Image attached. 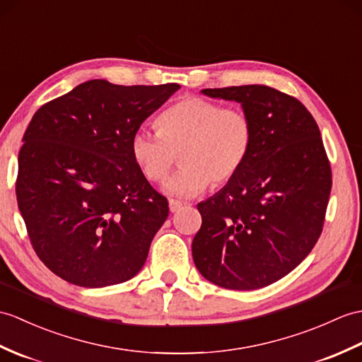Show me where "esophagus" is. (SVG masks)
<instances>
[{"instance_id": "esophagus-1", "label": "esophagus", "mask_w": 362, "mask_h": 362, "mask_svg": "<svg viewBox=\"0 0 362 362\" xmlns=\"http://www.w3.org/2000/svg\"><path fill=\"white\" fill-rule=\"evenodd\" d=\"M182 202L180 200H175V199H171L170 200V211L171 213H177L179 211V209L182 208Z\"/></svg>"}]
</instances>
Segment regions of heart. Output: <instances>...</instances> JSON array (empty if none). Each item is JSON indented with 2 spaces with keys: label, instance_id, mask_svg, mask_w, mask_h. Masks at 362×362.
I'll return each instance as SVG.
<instances>
[{
  "label": "heart",
  "instance_id": "obj_1",
  "mask_svg": "<svg viewBox=\"0 0 362 362\" xmlns=\"http://www.w3.org/2000/svg\"><path fill=\"white\" fill-rule=\"evenodd\" d=\"M157 132L137 131L131 137V156L141 174L160 182L179 153L183 165L163 183L166 194L189 199L208 185L230 182L245 163L253 143V126L238 107L202 97H187L166 107L156 120Z\"/></svg>",
  "mask_w": 362,
  "mask_h": 362
}]
</instances>
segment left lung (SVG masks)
I'll return each instance as SVG.
<instances>
[{
  "instance_id": "obj_1",
  "label": "left lung",
  "mask_w": 362,
  "mask_h": 362,
  "mask_svg": "<svg viewBox=\"0 0 362 362\" xmlns=\"http://www.w3.org/2000/svg\"><path fill=\"white\" fill-rule=\"evenodd\" d=\"M200 92L240 103L253 143L240 171L197 205L192 259L222 288H262L295 270L321 236L332 189L321 132L299 100L270 86Z\"/></svg>"
}]
</instances>
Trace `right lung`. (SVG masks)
I'll list each match as a JSON object with an SVG mask.
<instances>
[{"label":"right lung","mask_w":362,"mask_h":362,"mask_svg":"<svg viewBox=\"0 0 362 362\" xmlns=\"http://www.w3.org/2000/svg\"><path fill=\"white\" fill-rule=\"evenodd\" d=\"M179 89L89 80L32 117L16 200L33 250L62 279L102 288L145 265L170 208L134 163L131 137Z\"/></svg>","instance_id":"add662e5"}]
</instances>
